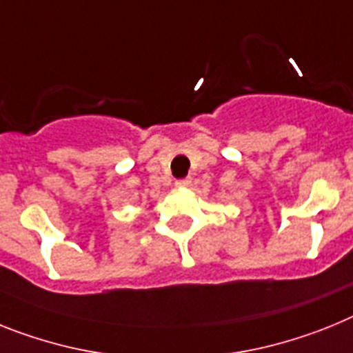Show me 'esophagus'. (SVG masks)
I'll use <instances>...</instances> for the list:
<instances>
[{
  "label": "esophagus",
  "mask_w": 353,
  "mask_h": 353,
  "mask_svg": "<svg viewBox=\"0 0 353 353\" xmlns=\"http://www.w3.org/2000/svg\"><path fill=\"white\" fill-rule=\"evenodd\" d=\"M192 185V177H183V179H177L176 186L177 188H188Z\"/></svg>",
  "instance_id": "1"
}]
</instances>
